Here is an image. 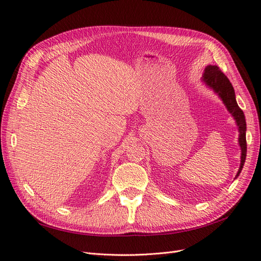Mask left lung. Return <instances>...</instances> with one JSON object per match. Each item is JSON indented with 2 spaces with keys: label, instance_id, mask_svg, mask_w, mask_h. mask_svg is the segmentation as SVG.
<instances>
[{
  "label": "left lung",
  "instance_id": "8db88e82",
  "mask_svg": "<svg viewBox=\"0 0 261 261\" xmlns=\"http://www.w3.org/2000/svg\"><path fill=\"white\" fill-rule=\"evenodd\" d=\"M202 83L206 85L208 88L212 89L216 92L219 98L222 100L224 106L226 107L227 111L230 112L235 120L236 125L239 128V144L241 147V165L236 174L235 178H238L242 169L244 167L245 160H246L247 152V144H246V121H245L244 112L240 109L238 102L235 99V91L232 84L228 81V78L221 72L218 66L208 65L204 68V73L201 78Z\"/></svg>",
  "mask_w": 261,
  "mask_h": 261
}]
</instances>
